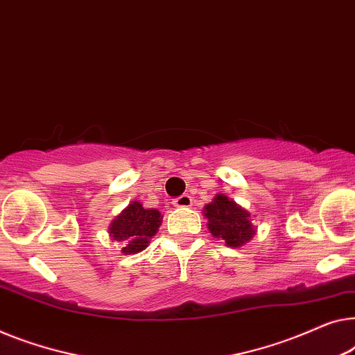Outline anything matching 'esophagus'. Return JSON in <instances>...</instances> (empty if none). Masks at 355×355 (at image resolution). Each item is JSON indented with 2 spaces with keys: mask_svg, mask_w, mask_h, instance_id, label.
I'll return each mask as SVG.
<instances>
[{
  "mask_svg": "<svg viewBox=\"0 0 355 355\" xmlns=\"http://www.w3.org/2000/svg\"><path fill=\"white\" fill-rule=\"evenodd\" d=\"M173 205H176L178 208H189L192 207V197L190 195H181V197L174 200Z\"/></svg>",
  "mask_w": 355,
  "mask_h": 355,
  "instance_id": "esophagus-1",
  "label": "esophagus"
}]
</instances>
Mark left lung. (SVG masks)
<instances>
[{"instance_id": "8db88e82", "label": "left lung", "mask_w": 355, "mask_h": 355, "mask_svg": "<svg viewBox=\"0 0 355 355\" xmlns=\"http://www.w3.org/2000/svg\"><path fill=\"white\" fill-rule=\"evenodd\" d=\"M203 216L208 219L209 234L230 248L246 245L256 234L253 216L224 193H216L213 202L205 205Z\"/></svg>"}]
</instances>
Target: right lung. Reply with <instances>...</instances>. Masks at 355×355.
<instances>
[{
  "label": "right lung",
  "mask_w": 355,
  "mask_h": 355,
  "mask_svg": "<svg viewBox=\"0 0 355 355\" xmlns=\"http://www.w3.org/2000/svg\"><path fill=\"white\" fill-rule=\"evenodd\" d=\"M162 220L163 216L158 209L144 208L141 202L135 200L112 220L109 237L123 245L121 253L137 254L155 237Z\"/></svg>",
  "instance_id": "obj_1"
}]
</instances>
